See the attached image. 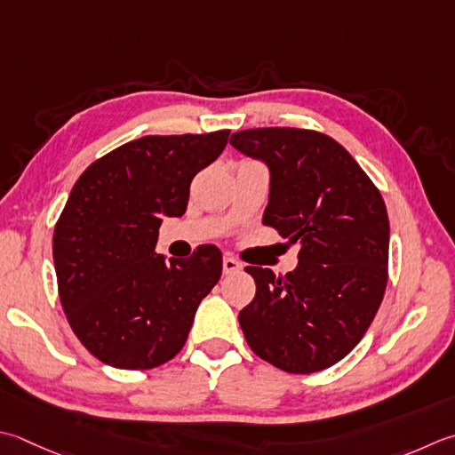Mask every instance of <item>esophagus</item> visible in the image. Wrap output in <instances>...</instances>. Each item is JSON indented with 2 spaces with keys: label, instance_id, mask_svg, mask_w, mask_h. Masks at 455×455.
Wrapping results in <instances>:
<instances>
[{
  "label": "esophagus",
  "instance_id": "obj_1",
  "mask_svg": "<svg viewBox=\"0 0 455 455\" xmlns=\"http://www.w3.org/2000/svg\"><path fill=\"white\" fill-rule=\"evenodd\" d=\"M240 268H243V264H240L238 260H235L233 256H225V258H222V272H225V274H235V272H238Z\"/></svg>",
  "mask_w": 455,
  "mask_h": 455
}]
</instances>
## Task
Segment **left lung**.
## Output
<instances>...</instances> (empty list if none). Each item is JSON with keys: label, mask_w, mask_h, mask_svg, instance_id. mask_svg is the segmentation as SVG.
<instances>
[{"label": "left lung", "mask_w": 455, "mask_h": 455, "mask_svg": "<svg viewBox=\"0 0 455 455\" xmlns=\"http://www.w3.org/2000/svg\"><path fill=\"white\" fill-rule=\"evenodd\" d=\"M270 169L262 222L299 243L298 266L275 275L246 266L256 296L238 314L251 349L296 375L323 371L353 351L375 319L388 280L390 227L380 191L333 138L299 128L230 136Z\"/></svg>", "instance_id": "left-lung-1"}]
</instances>
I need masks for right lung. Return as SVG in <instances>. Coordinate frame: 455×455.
<instances>
[{"instance_id": "obj_1", "label": "right lung", "mask_w": 455, "mask_h": 455, "mask_svg": "<svg viewBox=\"0 0 455 455\" xmlns=\"http://www.w3.org/2000/svg\"><path fill=\"white\" fill-rule=\"evenodd\" d=\"M230 130L144 136L96 159L78 177L52 235L60 306L98 361L146 371L183 349L222 254H156L164 217H181L189 187L227 146Z\"/></svg>"}]
</instances>
